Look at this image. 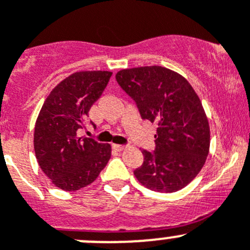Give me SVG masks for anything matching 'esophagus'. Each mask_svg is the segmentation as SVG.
Returning a JSON list of instances; mask_svg holds the SVG:
<instances>
[{
	"label": "esophagus",
	"instance_id": "esophagus-1",
	"mask_svg": "<svg viewBox=\"0 0 250 250\" xmlns=\"http://www.w3.org/2000/svg\"><path fill=\"white\" fill-rule=\"evenodd\" d=\"M113 148L116 149V150L121 151L125 148V146H122V144H113Z\"/></svg>",
	"mask_w": 250,
	"mask_h": 250
}]
</instances>
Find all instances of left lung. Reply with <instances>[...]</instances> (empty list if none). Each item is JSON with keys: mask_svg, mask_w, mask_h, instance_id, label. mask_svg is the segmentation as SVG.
Instances as JSON below:
<instances>
[{"mask_svg": "<svg viewBox=\"0 0 250 250\" xmlns=\"http://www.w3.org/2000/svg\"><path fill=\"white\" fill-rule=\"evenodd\" d=\"M116 80L136 102L142 120L158 125L155 149L142 151L144 162L134 170L136 178L158 192L181 190L208 154V121L199 96L185 78L157 65L121 70Z\"/></svg>", "mask_w": 250, "mask_h": 250, "instance_id": "8db88e82", "label": "left lung"}]
</instances>
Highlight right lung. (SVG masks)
<instances>
[{"instance_id":"obj_1","label":"right lung","mask_w":250,"mask_h":250,"mask_svg":"<svg viewBox=\"0 0 250 250\" xmlns=\"http://www.w3.org/2000/svg\"><path fill=\"white\" fill-rule=\"evenodd\" d=\"M112 72L79 71L53 88L34 128V150L44 174L57 188L76 191L96 180L111 158V146L87 137L91 106L99 100ZM90 125H95L90 121Z\"/></svg>"}]
</instances>
